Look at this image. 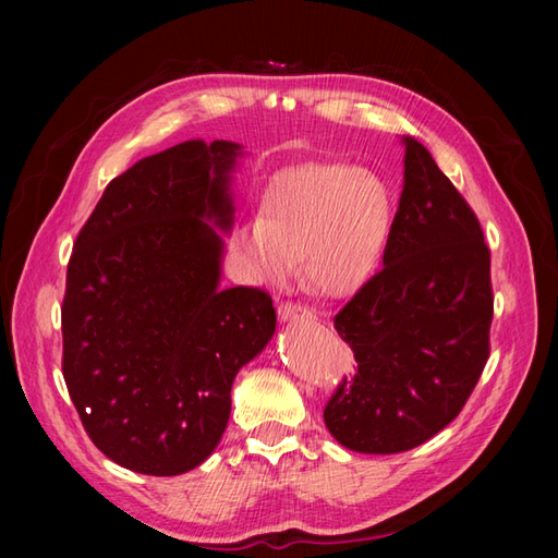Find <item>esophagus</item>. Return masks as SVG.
<instances>
[{"label":"esophagus","mask_w":558,"mask_h":558,"mask_svg":"<svg viewBox=\"0 0 558 558\" xmlns=\"http://www.w3.org/2000/svg\"><path fill=\"white\" fill-rule=\"evenodd\" d=\"M277 312H279V318H281V320H295V318L310 316V312H307L305 307L293 305V302H281Z\"/></svg>","instance_id":"34e87169"}]
</instances>
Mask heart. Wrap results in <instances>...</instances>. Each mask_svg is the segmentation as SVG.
Wrapping results in <instances>:
<instances>
[{
    "label": "heart",
    "mask_w": 558,
    "mask_h": 558,
    "mask_svg": "<svg viewBox=\"0 0 558 558\" xmlns=\"http://www.w3.org/2000/svg\"><path fill=\"white\" fill-rule=\"evenodd\" d=\"M391 221L379 177L344 162H310L272 179L260 216L234 226L230 248L251 281L283 283L298 258L310 289L340 298L377 272Z\"/></svg>",
    "instance_id": "heart-1"
}]
</instances>
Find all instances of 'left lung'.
<instances>
[{
  "instance_id": "obj_1",
  "label": "left lung",
  "mask_w": 558,
  "mask_h": 558,
  "mask_svg": "<svg viewBox=\"0 0 558 558\" xmlns=\"http://www.w3.org/2000/svg\"><path fill=\"white\" fill-rule=\"evenodd\" d=\"M492 251L475 211L416 140L404 137V185L384 265L335 316L359 373L324 418L361 453H398L459 416L488 361Z\"/></svg>"
}]
</instances>
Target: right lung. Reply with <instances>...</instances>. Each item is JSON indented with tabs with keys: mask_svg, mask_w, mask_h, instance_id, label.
<instances>
[{
	"mask_svg": "<svg viewBox=\"0 0 558 558\" xmlns=\"http://www.w3.org/2000/svg\"><path fill=\"white\" fill-rule=\"evenodd\" d=\"M232 142L191 140L109 181L66 265L62 377L93 445L154 477L221 442L240 367L275 335L272 298L221 289Z\"/></svg>",
	"mask_w": 558,
	"mask_h": 558,
	"instance_id": "add662e5",
	"label": "right lung"
}]
</instances>
